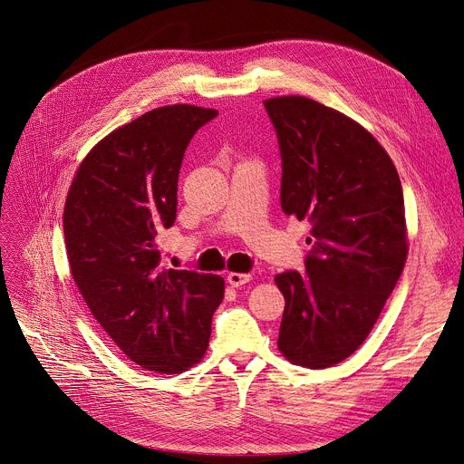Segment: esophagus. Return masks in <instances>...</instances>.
Wrapping results in <instances>:
<instances>
[{
    "label": "esophagus",
    "instance_id": "1",
    "mask_svg": "<svg viewBox=\"0 0 464 464\" xmlns=\"http://www.w3.org/2000/svg\"><path fill=\"white\" fill-rule=\"evenodd\" d=\"M250 280H252V275H248V273H229L227 275V282L233 288H240Z\"/></svg>",
    "mask_w": 464,
    "mask_h": 464
}]
</instances>
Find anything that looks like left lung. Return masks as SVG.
Instances as JSON below:
<instances>
[{"label":"left lung","mask_w":464,"mask_h":464,"mask_svg":"<svg viewBox=\"0 0 464 464\" xmlns=\"http://www.w3.org/2000/svg\"><path fill=\"white\" fill-rule=\"evenodd\" d=\"M264 104L280 146L282 212L313 226L305 273L275 276L286 299L276 345L295 366L330 368L364 343L404 271L400 176L345 113L297 94Z\"/></svg>","instance_id":"8db88e82"}]
</instances>
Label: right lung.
<instances>
[{
    "instance_id": "1",
    "label": "right lung",
    "mask_w": 464,
    "mask_h": 464,
    "mask_svg": "<svg viewBox=\"0 0 464 464\" xmlns=\"http://www.w3.org/2000/svg\"><path fill=\"white\" fill-rule=\"evenodd\" d=\"M216 110L172 104L115 129L79 165L64 205L68 264L113 343L150 372L182 373L205 356L219 275L160 266L159 231L176 219L178 174Z\"/></svg>"
}]
</instances>
